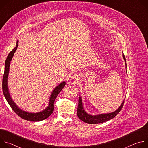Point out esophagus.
I'll return each instance as SVG.
<instances>
[{
	"label": "esophagus",
	"mask_w": 148,
	"mask_h": 148,
	"mask_svg": "<svg viewBox=\"0 0 148 148\" xmlns=\"http://www.w3.org/2000/svg\"><path fill=\"white\" fill-rule=\"evenodd\" d=\"M78 77V75L76 73H74V72L71 73V74L70 75V78L73 79H77Z\"/></svg>",
	"instance_id": "esophagus-1"
}]
</instances>
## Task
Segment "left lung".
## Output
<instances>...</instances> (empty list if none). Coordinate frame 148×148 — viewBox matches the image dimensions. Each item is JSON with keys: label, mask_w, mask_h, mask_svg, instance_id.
Masks as SVG:
<instances>
[{"label": "left lung", "mask_w": 148, "mask_h": 148, "mask_svg": "<svg viewBox=\"0 0 148 148\" xmlns=\"http://www.w3.org/2000/svg\"><path fill=\"white\" fill-rule=\"evenodd\" d=\"M122 56L125 61H126V59L124 54H122ZM123 103H124V101L122 102V103L120 105V107L118 108V110H116L115 111L113 112L108 113V114H102L97 115H91L87 114L85 111V110H84L83 108L81 98V97H79L78 99V108H77V115L81 121L89 124H97V123H102L104 122L108 121L114 118L115 116H116L117 114H118V113L122 110Z\"/></svg>", "instance_id": "1"}]
</instances>
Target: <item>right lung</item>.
Instances as JSON below:
<instances>
[{
    "label": "right lung",
    "instance_id": "add662e5",
    "mask_svg": "<svg viewBox=\"0 0 148 148\" xmlns=\"http://www.w3.org/2000/svg\"><path fill=\"white\" fill-rule=\"evenodd\" d=\"M17 47H18V41H17L16 47L9 53L5 61V72L3 77V81H2V89H3V94L8 103L12 108V109L20 118H22V119H24L27 121H34V122L43 121L47 118L48 117H49L51 115V114L53 112L54 101L57 98L58 94L60 93V92L62 90L63 88L66 85V82L65 81L62 82L54 89L50 98L49 106L43 111L37 113H29V112L24 111L22 110H21L20 108L17 107V105H16V104L12 99L9 92L8 86V78L9 72V67H10V61L13 58L14 53H15V51L17 49Z\"/></svg>",
    "mask_w": 148,
    "mask_h": 148
}]
</instances>
